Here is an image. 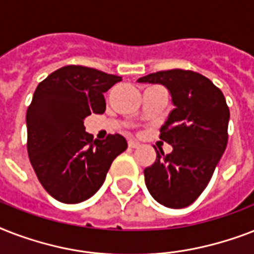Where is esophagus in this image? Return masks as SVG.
Instances as JSON below:
<instances>
[{"instance_id": "1", "label": "esophagus", "mask_w": 254, "mask_h": 254, "mask_svg": "<svg viewBox=\"0 0 254 254\" xmlns=\"http://www.w3.org/2000/svg\"><path fill=\"white\" fill-rule=\"evenodd\" d=\"M127 146L130 147V149H137V147L139 146V143L137 142V141H133V139H130V141L127 142Z\"/></svg>"}]
</instances>
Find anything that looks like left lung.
I'll return each mask as SVG.
<instances>
[{
	"instance_id": "left-lung-1",
	"label": "left lung",
	"mask_w": 254,
	"mask_h": 254,
	"mask_svg": "<svg viewBox=\"0 0 254 254\" xmlns=\"http://www.w3.org/2000/svg\"><path fill=\"white\" fill-rule=\"evenodd\" d=\"M139 83L167 88L175 109L161 127L159 138L173 146L146 167L145 183L155 200L169 208H183L196 200L228 143L229 108L223 92L208 77L190 69L149 73Z\"/></svg>"
}]
</instances>
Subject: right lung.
<instances>
[{"mask_svg": "<svg viewBox=\"0 0 254 254\" xmlns=\"http://www.w3.org/2000/svg\"><path fill=\"white\" fill-rule=\"evenodd\" d=\"M121 76L85 65H64L38 84L26 113L27 153L43 189L62 203L95 195L127 139L108 134L93 139L84 119L105 112L104 92Z\"/></svg>", "mask_w": 254, "mask_h": 254, "instance_id": "right-lung-1", "label": "right lung"}]
</instances>
